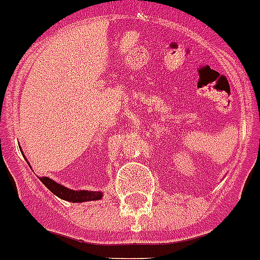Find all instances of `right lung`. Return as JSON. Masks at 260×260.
Listing matches in <instances>:
<instances>
[{"label":"right lung","mask_w":260,"mask_h":260,"mask_svg":"<svg viewBox=\"0 0 260 260\" xmlns=\"http://www.w3.org/2000/svg\"><path fill=\"white\" fill-rule=\"evenodd\" d=\"M40 181L47 186L48 189L53 192L54 195H57L58 198L65 199L69 202H88V201H98L103 197V194L100 191H88V190H82V191H75V190H70L65 186L59 185V183L54 182L53 180L48 178V177H41Z\"/></svg>","instance_id":"add662e5"}]
</instances>
